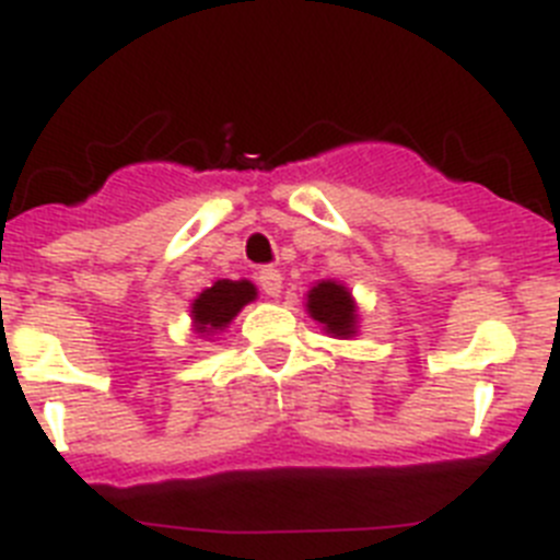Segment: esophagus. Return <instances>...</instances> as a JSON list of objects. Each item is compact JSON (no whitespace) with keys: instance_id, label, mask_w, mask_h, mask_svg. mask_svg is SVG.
Segmentation results:
<instances>
[{"instance_id":"1","label":"esophagus","mask_w":560,"mask_h":560,"mask_svg":"<svg viewBox=\"0 0 560 560\" xmlns=\"http://www.w3.org/2000/svg\"><path fill=\"white\" fill-rule=\"evenodd\" d=\"M257 285H260L266 296H277L280 289H283V275L277 269H260L257 271Z\"/></svg>"}]
</instances>
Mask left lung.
<instances>
[{"instance_id": "obj_1", "label": "left lung", "mask_w": 560, "mask_h": 560, "mask_svg": "<svg viewBox=\"0 0 560 560\" xmlns=\"http://www.w3.org/2000/svg\"><path fill=\"white\" fill-rule=\"evenodd\" d=\"M308 311L316 323H323L330 334L336 336H350L355 328V314H353V300L345 291V285L336 283H319L311 289L308 294Z\"/></svg>"}]
</instances>
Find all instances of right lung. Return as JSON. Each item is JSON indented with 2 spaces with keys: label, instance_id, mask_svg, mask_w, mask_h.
I'll return each mask as SVG.
<instances>
[{
  "label": "right lung",
  "instance_id": "add662e5",
  "mask_svg": "<svg viewBox=\"0 0 560 560\" xmlns=\"http://www.w3.org/2000/svg\"><path fill=\"white\" fill-rule=\"evenodd\" d=\"M249 300H255V285L249 280H219L192 303L196 330H221Z\"/></svg>",
  "mask_w": 560,
  "mask_h": 560
}]
</instances>
